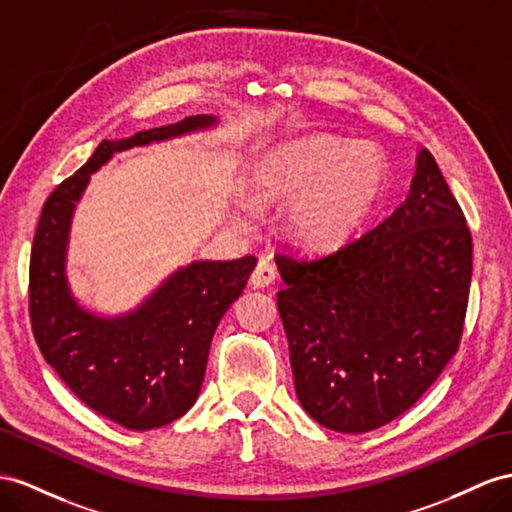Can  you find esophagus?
<instances>
[{"label":"esophagus","mask_w":512,"mask_h":512,"mask_svg":"<svg viewBox=\"0 0 512 512\" xmlns=\"http://www.w3.org/2000/svg\"><path fill=\"white\" fill-rule=\"evenodd\" d=\"M274 279H277V268H274V264L270 259H259V264L255 266L253 274H251V285L253 287H268L270 283H274Z\"/></svg>","instance_id":"esophagus-1"}]
</instances>
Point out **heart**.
<instances>
[{"label": "heart", "instance_id": "obj_1", "mask_svg": "<svg viewBox=\"0 0 512 512\" xmlns=\"http://www.w3.org/2000/svg\"><path fill=\"white\" fill-rule=\"evenodd\" d=\"M385 175V155L374 144L300 138L264 157L255 194L277 203L296 199L287 233L307 248H329L348 240L370 216Z\"/></svg>", "mask_w": 512, "mask_h": 512}]
</instances>
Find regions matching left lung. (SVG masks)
Masks as SVG:
<instances>
[{
  "label": "left lung",
  "mask_w": 512,
  "mask_h": 512,
  "mask_svg": "<svg viewBox=\"0 0 512 512\" xmlns=\"http://www.w3.org/2000/svg\"><path fill=\"white\" fill-rule=\"evenodd\" d=\"M274 261L296 396L324 428L357 435L389 424L456 355L471 233L428 149L409 196L374 229L333 253Z\"/></svg>",
  "instance_id": "1"
}]
</instances>
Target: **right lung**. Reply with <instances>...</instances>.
Returning <instances> with one entry per match:
<instances>
[{
    "label": "right lung",
    "instance_id": "add662e5",
    "mask_svg": "<svg viewBox=\"0 0 512 512\" xmlns=\"http://www.w3.org/2000/svg\"><path fill=\"white\" fill-rule=\"evenodd\" d=\"M216 125L214 116L103 140L90 160L49 194L30 255V320L45 361L90 409L129 430H151L186 415L199 398L220 318L244 292L257 259L192 261L144 303L116 318L77 305L67 281L71 218L90 175L114 153Z\"/></svg>",
    "mask_w": 512,
    "mask_h": 512
}]
</instances>
